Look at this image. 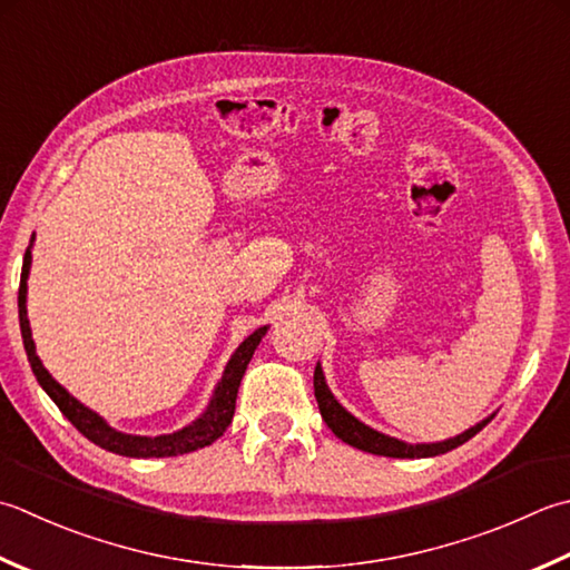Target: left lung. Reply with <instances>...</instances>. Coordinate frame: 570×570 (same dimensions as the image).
Wrapping results in <instances>:
<instances>
[{"mask_svg":"<svg viewBox=\"0 0 570 570\" xmlns=\"http://www.w3.org/2000/svg\"><path fill=\"white\" fill-rule=\"evenodd\" d=\"M314 393H316V403L321 410V417L326 420V425L331 428V432L336 434L338 440H343L345 444H351L355 450H363V452H371V454H381V456H397V460H420V456H438L450 452L454 448H460L466 440H472L474 434L487 428V422L492 417H487L482 422H476L474 428L464 430L462 434H456V438H450L444 442H430V444H407L403 440H395V438H387V434L377 432L373 428L363 425L358 417H353L348 410H345L333 393L326 385V377H323L321 371V363L316 365L314 371Z\"/></svg>","mask_w":570,"mask_h":570,"instance_id":"obj_1","label":"left lung"}]
</instances>
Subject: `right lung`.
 Here are the masks:
<instances>
[{"label": "right lung", "instance_id": "1", "mask_svg": "<svg viewBox=\"0 0 570 570\" xmlns=\"http://www.w3.org/2000/svg\"><path fill=\"white\" fill-rule=\"evenodd\" d=\"M33 244V237H31ZM31 244L27 247L24 254V264H21V282H19V326H21V338H24V351L33 375H37L39 385L47 390V395L53 400L56 407H59L66 417H69L71 425L83 434V438L91 440L98 448H104L114 454L122 456H138V460H150V456H177V454H187L195 450H203L207 444L219 440L225 430L229 428V422L234 417V405H237V390L242 383V375L247 371V365L252 361V355L256 351V345L266 336L269 326L256 328L252 336L242 341V345L229 358L225 373H222L219 383L212 393V400L207 410L199 415L193 425H187L183 430H177L173 434H158V438H140V434H126L118 432L108 425V422L98 415V412L88 410L83 403L59 385L51 377L47 367L41 365L39 355H37V345H33L31 338V328H29V318H27V278L31 269Z\"/></svg>", "mask_w": 570, "mask_h": 570}]
</instances>
